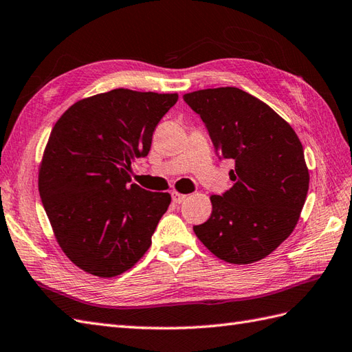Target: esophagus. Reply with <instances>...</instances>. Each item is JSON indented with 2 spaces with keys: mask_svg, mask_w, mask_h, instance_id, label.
I'll return each mask as SVG.
<instances>
[{
  "mask_svg": "<svg viewBox=\"0 0 352 352\" xmlns=\"http://www.w3.org/2000/svg\"><path fill=\"white\" fill-rule=\"evenodd\" d=\"M187 199V195H182L178 192H173V202L175 204H183Z\"/></svg>",
  "mask_w": 352,
  "mask_h": 352,
  "instance_id": "34e87169",
  "label": "esophagus"
}]
</instances>
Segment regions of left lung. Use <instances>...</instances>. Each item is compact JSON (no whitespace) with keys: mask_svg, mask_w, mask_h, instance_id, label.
<instances>
[{"mask_svg":"<svg viewBox=\"0 0 352 352\" xmlns=\"http://www.w3.org/2000/svg\"><path fill=\"white\" fill-rule=\"evenodd\" d=\"M213 141L219 159H232L234 186L211 196L213 211L193 226L211 253L231 264L270 255L296 228L309 190L297 133L256 97L235 87L184 94Z\"/></svg>","mask_w":352,"mask_h":352,"instance_id":"1","label":"left lung"}]
</instances>
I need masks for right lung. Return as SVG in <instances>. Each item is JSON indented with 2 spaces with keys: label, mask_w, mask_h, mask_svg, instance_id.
<instances>
[{
  "label": "right lung",
  "mask_w": 352,
  "mask_h": 352,
  "mask_svg": "<svg viewBox=\"0 0 352 352\" xmlns=\"http://www.w3.org/2000/svg\"><path fill=\"white\" fill-rule=\"evenodd\" d=\"M177 100L117 88L72 104L54 126L38 192L60 248L84 272L118 276L148 250L170 195L130 184L129 170Z\"/></svg>",
  "instance_id": "1"
}]
</instances>
